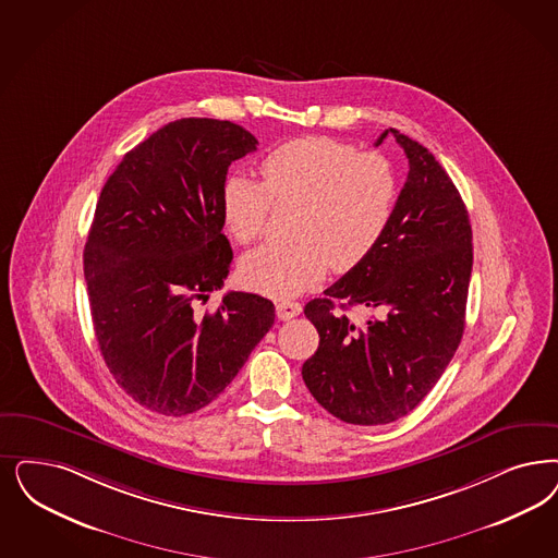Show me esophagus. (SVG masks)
Wrapping results in <instances>:
<instances>
[{"label":"esophagus","instance_id":"obj_1","mask_svg":"<svg viewBox=\"0 0 558 558\" xmlns=\"http://www.w3.org/2000/svg\"><path fill=\"white\" fill-rule=\"evenodd\" d=\"M301 311H303L301 303H294V301H278L276 303V315L282 322H289L292 317H296Z\"/></svg>","mask_w":558,"mask_h":558}]
</instances>
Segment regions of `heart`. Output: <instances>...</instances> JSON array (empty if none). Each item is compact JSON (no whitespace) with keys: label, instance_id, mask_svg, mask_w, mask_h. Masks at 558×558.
<instances>
[{"label":"heart","instance_id":"1","mask_svg":"<svg viewBox=\"0 0 558 558\" xmlns=\"http://www.w3.org/2000/svg\"><path fill=\"white\" fill-rule=\"evenodd\" d=\"M264 183L229 177L222 216L232 236L247 245L268 227L276 204H303L296 236L268 243L243 259L251 289L294 296L317 284L327 268L348 271L381 241L396 210L398 181L381 154L363 153L331 137L308 135L276 148L262 162Z\"/></svg>","mask_w":558,"mask_h":558}]
</instances>
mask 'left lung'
I'll return each instance as SVG.
<instances>
[{
  "label": "left lung",
  "instance_id": "obj_1",
  "mask_svg": "<svg viewBox=\"0 0 558 558\" xmlns=\"http://www.w3.org/2000/svg\"><path fill=\"white\" fill-rule=\"evenodd\" d=\"M387 135L410 167L389 227L326 299L305 305L319 331L305 385L329 414L363 426L402 418L439 381L460 347L472 274V227L453 181L423 144L393 128L375 144ZM356 304L378 317L352 325L341 312Z\"/></svg>",
  "mask_w": 558,
  "mask_h": 558
}]
</instances>
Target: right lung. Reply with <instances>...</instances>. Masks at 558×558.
<instances>
[{
  "instance_id": "right-lung-1",
  "label": "right lung",
  "mask_w": 558,
  "mask_h": 558,
  "mask_svg": "<svg viewBox=\"0 0 558 558\" xmlns=\"http://www.w3.org/2000/svg\"><path fill=\"white\" fill-rule=\"evenodd\" d=\"M255 148L231 121L179 119L125 154L98 197L84 247L98 348L117 384L156 414L210 404L274 326V303L251 292L195 308L229 276L222 187Z\"/></svg>"
}]
</instances>
